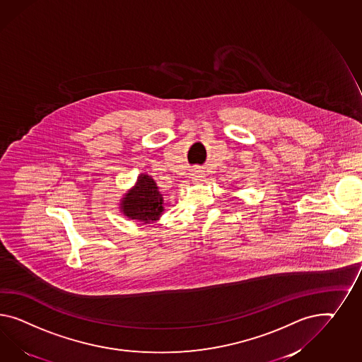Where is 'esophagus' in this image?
Segmentation results:
<instances>
[{
	"instance_id": "obj_1",
	"label": "esophagus",
	"mask_w": 362,
	"mask_h": 362,
	"mask_svg": "<svg viewBox=\"0 0 362 362\" xmlns=\"http://www.w3.org/2000/svg\"><path fill=\"white\" fill-rule=\"evenodd\" d=\"M191 177H192V182H194V183H200V182H203V179L206 177V173H204L203 170H200V168H195V170L192 171V174H191Z\"/></svg>"
}]
</instances>
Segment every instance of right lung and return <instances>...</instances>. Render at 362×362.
<instances>
[{
    "label": "right lung",
    "mask_w": 362,
    "mask_h": 362,
    "mask_svg": "<svg viewBox=\"0 0 362 362\" xmlns=\"http://www.w3.org/2000/svg\"><path fill=\"white\" fill-rule=\"evenodd\" d=\"M119 211L127 218L142 224L159 220L165 211L163 195L159 192L154 179L147 174H139L137 183L121 199Z\"/></svg>",
    "instance_id": "1"
}]
</instances>
